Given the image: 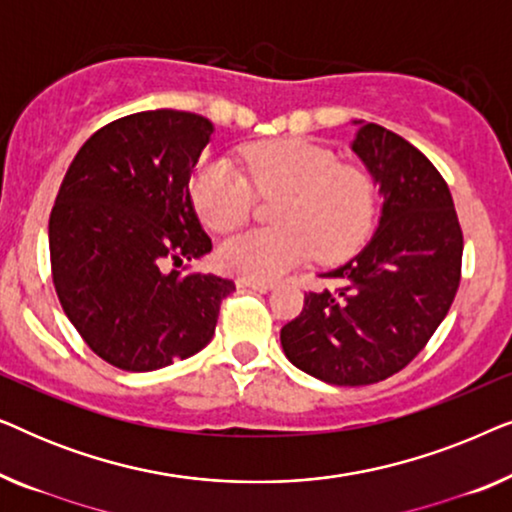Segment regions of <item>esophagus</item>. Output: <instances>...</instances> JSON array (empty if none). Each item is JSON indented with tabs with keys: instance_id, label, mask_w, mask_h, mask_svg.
<instances>
[{
	"instance_id": "1",
	"label": "esophagus",
	"mask_w": 512,
	"mask_h": 512,
	"mask_svg": "<svg viewBox=\"0 0 512 512\" xmlns=\"http://www.w3.org/2000/svg\"><path fill=\"white\" fill-rule=\"evenodd\" d=\"M237 286H242V289H254V291H272L275 289V284L272 282H261V279H247V277H240L237 279Z\"/></svg>"
}]
</instances>
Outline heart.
I'll use <instances>...</instances> for the list:
<instances>
[{"mask_svg": "<svg viewBox=\"0 0 512 512\" xmlns=\"http://www.w3.org/2000/svg\"><path fill=\"white\" fill-rule=\"evenodd\" d=\"M244 172L228 158L209 160L193 177V200L214 230L247 221L254 189L284 193L275 207L277 228H254L230 237L221 263L247 279H275L307 258L338 261L366 240L375 219V186L359 167L340 165L333 151L305 139L249 146ZM252 183L249 185L246 177Z\"/></svg>", "mask_w": 512, "mask_h": 512, "instance_id": "heart-1", "label": "heart"}]
</instances>
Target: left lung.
<instances>
[{"label":"left lung","mask_w":512,"mask_h":512,"mask_svg":"<svg viewBox=\"0 0 512 512\" xmlns=\"http://www.w3.org/2000/svg\"><path fill=\"white\" fill-rule=\"evenodd\" d=\"M352 151L380 188L366 247L321 277L338 289L305 293L282 328L286 359L338 387L387 380L422 352L459 289L464 240L445 179L396 132L354 121Z\"/></svg>","instance_id":"8db88e82"}]
</instances>
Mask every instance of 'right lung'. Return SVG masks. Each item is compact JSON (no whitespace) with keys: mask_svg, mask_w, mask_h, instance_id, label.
Listing matches in <instances>:
<instances>
[{"mask_svg":"<svg viewBox=\"0 0 512 512\" xmlns=\"http://www.w3.org/2000/svg\"><path fill=\"white\" fill-rule=\"evenodd\" d=\"M212 135L191 111H139L97 130L62 179L48 221L53 284L111 366L149 373L198 354L235 291L212 272L177 270L212 251L191 200Z\"/></svg>","mask_w":512,"mask_h":512,"instance_id":"obj_1","label":"right lung"}]
</instances>
